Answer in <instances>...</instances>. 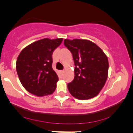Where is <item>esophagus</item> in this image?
<instances>
[{
	"label": "esophagus",
	"instance_id": "1",
	"mask_svg": "<svg viewBox=\"0 0 133 133\" xmlns=\"http://www.w3.org/2000/svg\"><path fill=\"white\" fill-rule=\"evenodd\" d=\"M64 72V70H61V71H60V73H61V75H63Z\"/></svg>",
	"mask_w": 133,
	"mask_h": 133
}]
</instances>
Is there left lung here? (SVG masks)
Wrapping results in <instances>:
<instances>
[{"label":"left lung","mask_w":133,"mask_h":133,"mask_svg":"<svg viewBox=\"0 0 133 133\" xmlns=\"http://www.w3.org/2000/svg\"><path fill=\"white\" fill-rule=\"evenodd\" d=\"M64 45L71 52L74 60V80L68 84L71 95L78 100L97 96L108 76V57L89 40H64Z\"/></svg>","instance_id":"obj_1"}]
</instances>
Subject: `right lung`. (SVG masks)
Returning <instances> with one entry per match:
<instances>
[{
    "mask_svg": "<svg viewBox=\"0 0 133 133\" xmlns=\"http://www.w3.org/2000/svg\"><path fill=\"white\" fill-rule=\"evenodd\" d=\"M62 41V38H43L28 45L20 53L16 69L25 90L37 96L54 92L58 77L52 68V55Z\"/></svg>",
    "mask_w": 133,
    "mask_h": 133,
    "instance_id": "right-lung-1",
    "label": "right lung"
}]
</instances>
